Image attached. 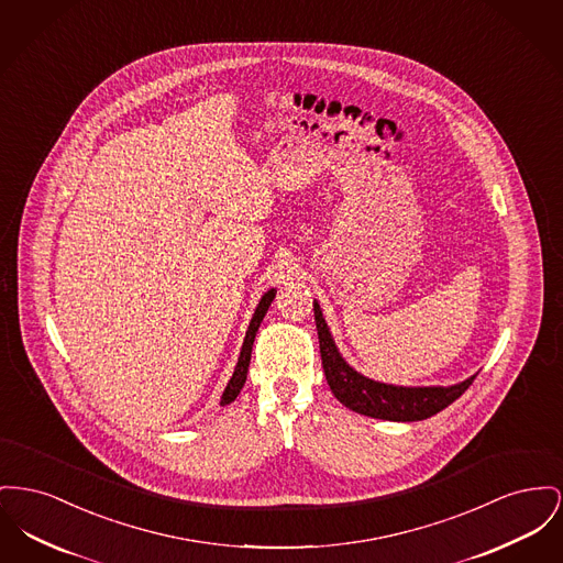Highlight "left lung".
I'll return each mask as SVG.
<instances>
[{"mask_svg":"<svg viewBox=\"0 0 563 563\" xmlns=\"http://www.w3.org/2000/svg\"><path fill=\"white\" fill-rule=\"evenodd\" d=\"M314 321L325 378L331 394L346 408L385 421H423L453 404L474 383L476 376L451 387H396L365 378L342 360L323 319L321 306L314 301Z\"/></svg>","mask_w":563,"mask_h":563,"instance_id":"obj_1","label":"left lung"}]
</instances>
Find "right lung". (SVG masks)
Wrapping results in <instances>:
<instances>
[{
  "mask_svg": "<svg viewBox=\"0 0 563 563\" xmlns=\"http://www.w3.org/2000/svg\"><path fill=\"white\" fill-rule=\"evenodd\" d=\"M274 296H276V289H269L267 294H264L262 301L257 303V308H255V314H253V319H251V325H249V330H246V338H244V344H242V351H240V357H238V365H235L233 376L230 378L225 391H223V397H221V406L232 404L233 399L240 394V389L244 387V383H246V372H249V364H251V351H253L255 333L260 330V325H262V321H264L265 312H267V308H269Z\"/></svg>",
  "mask_w": 563,
  "mask_h": 563,
  "instance_id": "obj_1",
  "label": "right lung"
}]
</instances>
